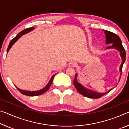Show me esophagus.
Returning <instances> with one entry per match:
<instances>
[{"instance_id": "34e87169", "label": "esophagus", "mask_w": 129, "mask_h": 129, "mask_svg": "<svg viewBox=\"0 0 129 129\" xmlns=\"http://www.w3.org/2000/svg\"><path fill=\"white\" fill-rule=\"evenodd\" d=\"M69 66L70 67H76L77 66V63L72 61V62H71L70 63H69Z\"/></svg>"}]
</instances>
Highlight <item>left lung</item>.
Masks as SVG:
<instances>
[{
    "instance_id": "obj_1",
    "label": "left lung",
    "mask_w": 129,
    "mask_h": 129,
    "mask_svg": "<svg viewBox=\"0 0 129 129\" xmlns=\"http://www.w3.org/2000/svg\"><path fill=\"white\" fill-rule=\"evenodd\" d=\"M105 33L106 34V44H111L110 46L107 47V49L115 48L118 51H119L120 52V55L122 59V64L120 67V75H121L122 67H123V65L126 60L125 50H124L123 46L122 45L121 40H120V38L116 35V34H115V33H112L111 31H107V30H105ZM77 74L75 75L74 80H73V85H74V86L76 88L77 91H78L81 95L84 96H86L89 98H92V99H99V98L106 95V94L109 93L110 91H111L112 89H110L109 91L106 92L105 93H102L96 92L95 91L89 90L88 89L85 88L82 85H81L79 83L77 82Z\"/></svg>"
}]
</instances>
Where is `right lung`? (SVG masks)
<instances>
[{
	"instance_id": "1",
	"label": "right lung",
	"mask_w": 129,
	"mask_h": 129,
	"mask_svg": "<svg viewBox=\"0 0 129 129\" xmlns=\"http://www.w3.org/2000/svg\"><path fill=\"white\" fill-rule=\"evenodd\" d=\"M33 28H34V27H29V28H26V29L22 30V31H21L20 33H18L17 35V36H16L15 38H14L13 40H12L11 41H10V44H9V46H8V48H7V53L8 52H9V50L10 49V48H11V46H13V45L16 41H17L20 37H21L22 36L24 35V34H25L26 33H27L30 32V31H31V30L33 29ZM55 75H54L52 76V77H51V79L50 80L48 84L46 85V86L43 89H41V90H39V91H27L22 90V89L18 88L17 87H16V88H17L18 89V91H19L22 94H23V95H26V96H38V95H42V94L44 93L46 91H48L49 88V87H50V85H51V84H52V83L53 82V78H54V77L55 76Z\"/></svg>"
}]
</instances>
